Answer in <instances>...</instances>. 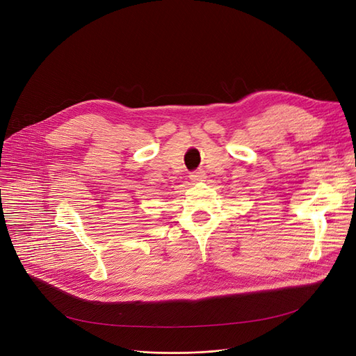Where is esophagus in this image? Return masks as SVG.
Instances as JSON below:
<instances>
[{
  "label": "esophagus",
  "mask_w": 356,
  "mask_h": 356,
  "mask_svg": "<svg viewBox=\"0 0 356 356\" xmlns=\"http://www.w3.org/2000/svg\"><path fill=\"white\" fill-rule=\"evenodd\" d=\"M204 178H205V175L201 172V171H197V172H193L191 175H190V179L193 181V182H198V181H204Z\"/></svg>",
  "instance_id": "1"
}]
</instances>
